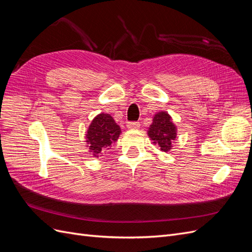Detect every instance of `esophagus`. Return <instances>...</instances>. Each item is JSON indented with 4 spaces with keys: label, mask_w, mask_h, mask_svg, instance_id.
Here are the masks:
<instances>
[{
    "label": "esophagus",
    "mask_w": 252,
    "mask_h": 252,
    "mask_svg": "<svg viewBox=\"0 0 252 252\" xmlns=\"http://www.w3.org/2000/svg\"><path fill=\"white\" fill-rule=\"evenodd\" d=\"M140 127L139 122H129L127 124V128L130 129V130H133V129H138Z\"/></svg>",
    "instance_id": "1"
}]
</instances>
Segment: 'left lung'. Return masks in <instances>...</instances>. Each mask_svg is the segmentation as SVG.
<instances>
[{
  "mask_svg": "<svg viewBox=\"0 0 252 252\" xmlns=\"http://www.w3.org/2000/svg\"><path fill=\"white\" fill-rule=\"evenodd\" d=\"M177 132V126L172 123L171 117L166 111H159L155 114L147 131L152 143L157 144L159 150L164 152H168L172 148Z\"/></svg>",
  "mask_w": 252,
  "mask_h": 252,
  "instance_id": "8db88e82",
  "label": "left lung"
}]
</instances>
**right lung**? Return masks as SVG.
Segmentation results:
<instances>
[{"instance_id": "add662e5", "label": "right lung", "mask_w": 252, "mask_h": 252, "mask_svg": "<svg viewBox=\"0 0 252 252\" xmlns=\"http://www.w3.org/2000/svg\"><path fill=\"white\" fill-rule=\"evenodd\" d=\"M121 132L120 126L110 114H97L90 123L86 132V143L89 152L95 158L106 154L111 145L118 141Z\"/></svg>"}]
</instances>
